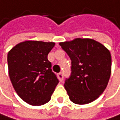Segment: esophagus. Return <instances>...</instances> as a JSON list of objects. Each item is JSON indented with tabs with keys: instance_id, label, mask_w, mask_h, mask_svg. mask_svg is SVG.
I'll return each instance as SVG.
<instances>
[{
	"instance_id": "obj_1",
	"label": "esophagus",
	"mask_w": 120,
	"mask_h": 120,
	"mask_svg": "<svg viewBox=\"0 0 120 120\" xmlns=\"http://www.w3.org/2000/svg\"><path fill=\"white\" fill-rule=\"evenodd\" d=\"M57 77H58V79H59L60 82H63V73H59L57 74Z\"/></svg>"
}]
</instances>
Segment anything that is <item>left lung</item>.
<instances>
[{
    "label": "left lung",
    "instance_id": "left-lung-1",
    "mask_svg": "<svg viewBox=\"0 0 120 120\" xmlns=\"http://www.w3.org/2000/svg\"><path fill=\"white\" fill-rule=\"evenodd\" d=\"M59 44L71 60V74L64 84L70 100L76 104L96 100L106 88L111 75L109 49L90 38H75Z\"/></svg>",
    "mask_w": 120,
    "mask_h": 120
}]
</instances>
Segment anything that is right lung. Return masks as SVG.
<instances>
[{
    "label": "right lung",
    "mask_w": 120,
    "mask_h": 120,
    "mask_svg": "<svg viewBox=\"0 0 120 120\" xmlns=\"http://www.w3.org/2000/svg\"><path fill=\"white\" fill-rule=\"evenodd\" d=\"M55 44L26 41L8 53V74L12 85L17 95L30 105L41 106L49 102L59 82L47 58Z\"/></svg>",
    "instance_id": "right-lung-1"
}]
</instances>
